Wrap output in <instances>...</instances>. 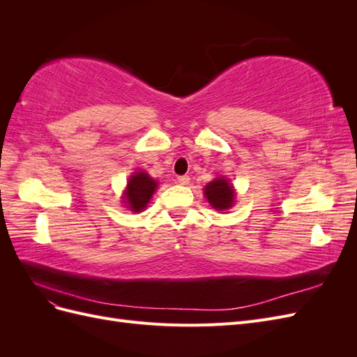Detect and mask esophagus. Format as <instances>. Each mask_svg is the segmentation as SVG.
<instances>
[{"instance_id":"obj_1","label":"esophagus","mask_w":357,"mask_h":357,"mask_svg":"<svg viewBox=\"0 0 357 357\" xmlns=\"http://www.w3.org/2000/svg\"><path fill=\"white\" fill-rule=\"evenodd\" d=\"M177 181L180 183V185H183V186H186V185H189V181H190V178H189V176H180V177H177Z\"/></svg>"}]
</instances>
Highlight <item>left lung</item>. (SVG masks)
Segmentation results:
<instances>
[{"label":"left lung","instance_id":"obj_1","mask_svg":"<svg viewBox=\"0 0 357 357\" xmlns=\"http://www.w3.org/2000/svg\"><path fill=\"white\" fill-rule=\"evenodd\" d=\"M204 195L210 202L211 207L218 211H226L235 202V190L229 180L218 177L210 181L204 189Z\"/></svg>","mask_w":357,"mask_h":357}]
</instances>
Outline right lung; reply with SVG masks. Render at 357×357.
Returning a JSON list of instances; mask_svg holds the SVG:
<instances>
[{"mask_svg":"<svg viewBox=\"0 0 357 357\" xmlns=\"http://www.w3.org/2000/svg\"><path fill=\"white\" fill-rule=\"evenodd\" d=\"M158 188V181L144 171H137L129 177L123 192V204L131 211H143Z\"/></svg>","mask_w":357,"mask_h":357,"instance_id":"right-lung-1","label":"right lung"}]
</instances>
